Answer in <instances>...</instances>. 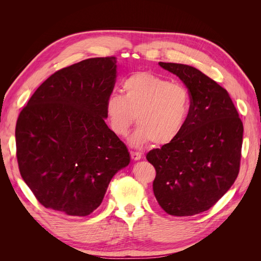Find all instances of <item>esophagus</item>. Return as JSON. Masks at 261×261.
Segmentation results:
<instances>
[{"label": "esophagus", "mask_w": 261, "mask_h": 261, "mask_svg": "<svg viewBox=\"0 0 261 261\" xmlns=\"http://www.w3.org/2000/svg\"><path fill=\"white\" fill-rule=\"evenodd\" d=\"M130 156L132 159L134 161H138L141 159V156H143V154H141L140 152H136V151H130Z\"/></svg>", "instance_id": "1"}]
</instances>
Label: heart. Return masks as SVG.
Segmentation results:
<instances>
[{
    "mask_svg": "<svg viewBox=\"0 0 261 261\" xmlns=\"http://www.w3.org/2000/svg\"><path fill=\"white\" fill-rule=\"evenodd\" d=\"M122 86L124 94L113 92L106 102L115 134L126 135L136 118L139 125L129 138L132 146L150 140L165 145L179 135L191 111V97L184 86L148 72L130 75Z\"/></svg>",
    "mask_w": 261,
    "mask_h": 261,
    "instance_id": "heart-1",
    "label": "heart"
}]
</instances>
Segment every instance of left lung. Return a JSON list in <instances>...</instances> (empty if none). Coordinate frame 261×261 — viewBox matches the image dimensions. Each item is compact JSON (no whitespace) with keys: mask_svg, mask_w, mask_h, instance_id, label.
Here are the masks:
<instances>
[{"mask_svg":"<svg viewBox=\"0 0 261 261\" xmlns=\"http://www.w3.org/2000/svg\"><path fill=\"white\" fill-rule=\"evenodd\" d=\"M176 75L191 96L184 128L171 143L147 153L155 169L153 194L171 216L210 209L239 175L243 123L230 94L199 69L159 62Z\"/></svg>","mask_w":261,"mask_h":261,"instance_id":"8db88e82","label":"left lung"}]
</instances>
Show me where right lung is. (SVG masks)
<instances>
[{
  "label": "right lung",
  "instance_id": "1",
  "mask_svg": "<svg viewBox=\"0 0 261 261\" xmlns=\"http://www.w3.org/2000/svg\"><path fill=\"white\" fill-rule=\"evenodd\" d=\"M116 81L114 57L55 72L29 99L15 129L20 175L42 206L67 216L96 210L127 148L106 124Z\"/></svg>",
  "mask_w": 261,
  "mask_h": 261
}]
</instances>
